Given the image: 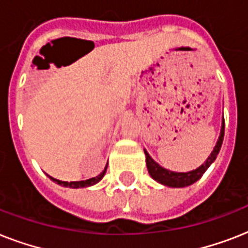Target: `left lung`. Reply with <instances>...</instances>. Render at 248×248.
<instances>
[{
	"label": "left lung",
	"instance_id": "8db88e82",
	"mask_svg": "<svg viewBox=\"0 0 248 248\" xmlns=\"http://www.w3.org/2000/svg\"><path fill=\"white\" fill-rule=\"evenodd\" d=\"M224 128H225V122H224L223 117V124H221V131H220L219 140H217V143H216L212 153L210 155V157H208L207 161H206L203 165L200 166L197 170L189 171V172H173V171H169V170L163 169V167H161L158 163L155 162V161L151 158V155H148L147 151H144L145 157H147L148 171L151 173V176L153 177L155 181L161 183V184L167 185V186H172V188H183V186H186V185H190L193 184V183H196L198 179L202 177L204 171L210 167V165L215 161L217 155H219L220 148H221V144H223L224 139Z\"/></svg>",
	"mask_w": 248,
	"mask_h": 248
}]
</instances>
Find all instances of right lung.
<instances>
[{"label": "right lung", "instance_id": "obj_1", "mask_svg": "<svg viewBox=\"0 0 248 248\" xmlns=\"http://www.w3.org/2000/svg\"><path fill=\"white\" fill-rule=\"evenodd\" d=\"M108 166V163H107ZM107 166H105L104 171L100 173V175H97L95 177H91V179H87V180H82V181H62V180H58V179H54L51 177L52 180L55 181L56 184L59 185H63V186H68V188H85V186H90V185H93L96 184L97 181H100L103 179V176L105 175V171H107Z\"/></svg>", "mask_w": 248, "mask_h": 248}]
</instances>
